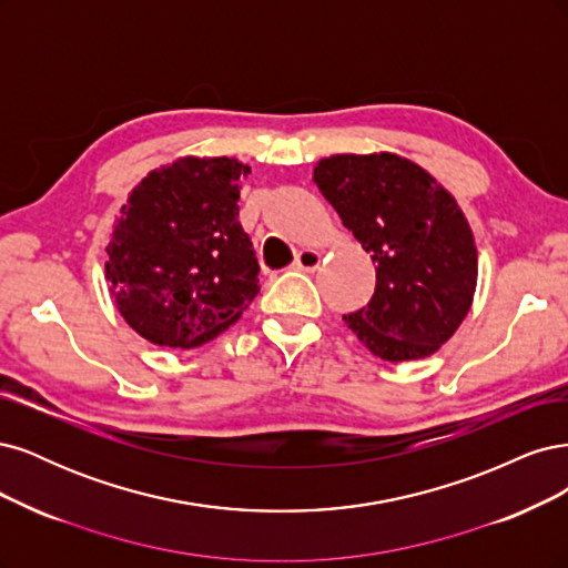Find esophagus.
Here are the masks:
<instances>
[{
	"label": "esophagus",
	"instance_id": "1",
	"mask_svg": "<svg viewBox=\"0 0 568 568\" xmlns=\"http://www.w3.org/2000/svg\"><path fill=\"white\" fill-rule=\"evenodd\" d=\"M295 266L297 268H302V271H316L318 266H321V252L318 250H314V247H306V250H302L300 254H297V260H295Z\"/></svg>",
	"mask_w": 568,
	"mask_h": 568
}]
</instances>
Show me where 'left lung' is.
I'll list each match as a JSON object with an SVG mask.
<instances>
[{
  "mask_svg": "<svg viewBox=\"0 0 568 568\" xmlns=\"http://www.w3.org/2000/svg\"><path fill=\"white\" fill-rule=\"evenodd\" d=\"M314 184L371 252L377 283L368 306L344 316L382 361L432 356L471 308L479 260L457 200L408 158H323Z\"/></svg>",
  "mask_w": 568,
  "mask_h": 568,
  "instance_id": "left-lung-1",
  "label": "left lung"
}]
</instances>
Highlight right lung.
<instances>
[{
  "label": "right lung",
  "mask_w": 568,
  "mask_h": 568,
  "mask_svg": "<svg viewBox=\"0 0 568 568\" xmlns=\"http://www.w3.org/2000/svg\"><path fill=\"white\" fill-rule=\"evenodd\" d=\"M250 164L184 155L149 172L120 207L105 281L124 323L170 349L222 335L260 295V264L237 222Z\"/></svg>",
  "instance_id": "1"
}]
</instances>
